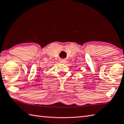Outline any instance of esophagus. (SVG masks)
I'll use <instances>...</instances> for the list:
<instances>
[{
  "instance_id": "obj_1",
  "label": "esophagus",
  "mask_w": 124,
  "mask_h": 124,
  "mask_svg": "<svg viewBox=\"0 0 124 124\" xmlns=\"http://www.w3.org/2000/svg\"><path fill=\"white\" fill-rule=\"evenodd\" d=\"M60 61L61 63H65L67 62V60L66 59H61L60 60Z\"/></svg>"
}]
</instances>
